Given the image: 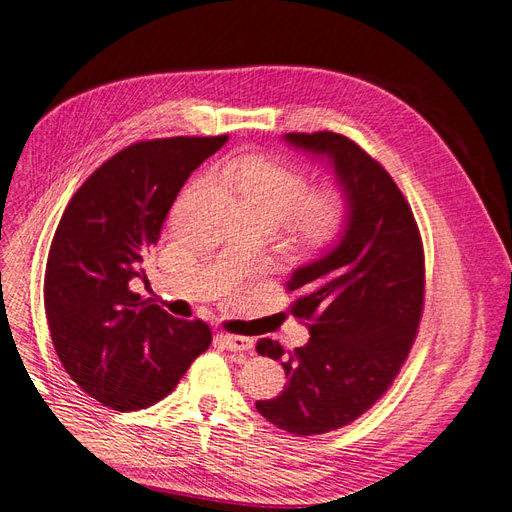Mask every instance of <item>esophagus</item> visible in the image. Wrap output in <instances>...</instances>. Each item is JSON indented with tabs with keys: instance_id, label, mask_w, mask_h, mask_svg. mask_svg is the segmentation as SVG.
<instances>
[{
	"instance_id": "34e87169",
	"label": "esophagus",
	"mask_w": 512,
	"mask_h": 512,
	"mask_svg": "<svg viewBox=\"0 0 512 512\" xmlns=\"http://www.w3.org/2000/svg\"><path fill=\"white\" fill-rule=\"evenodd\" d=\"M221 340L225 342V346L229 351H251L253 349V338H246V336H234V334H221Z\"/></svg>"
}]
</instances>
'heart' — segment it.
Listing matches in <instances>:
<instances>
[{
  "mask_svg": "<svg viewBox=\"0 0 512 512\" xmlns=\"http://www.w3.org/2000/svg\"><path fill=\"white\" fill-rule=\"evenodd\" d=\"M236 189L244 208H255L285 221L291 211L293 229L310 244H325L349 223L351 202L340 187L310 189V174L291 161L253 155L234 163Z\"/></svg>",
  "mask_w": 512,
  "mask_h": 512,
  "instance_id": "b5f03b06",
  "label": "heart"
}]
</instances>
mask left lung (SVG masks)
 Instances as JSON below:
<instances>
[{
    "label": "left lung",
    "mask_w": 512,
    "mask_h": 512,
    "mask_svg": "<svg viewBox=\"0 0 512 512\" xmlns=\"http://www.w3.org/2000/svg\"><path fill=\"white\" fill-rule=\"evenodd\" d=\"M285 140L325 155L351 202L340 242L285 285L298 293L289 310L310 340L293 351L257 342V353L287 374L276 398L255 404L259 415L278 430L315 436L359 419L400 374L423 315L425 257L410 204L364 148L334 131H293Z\"/></svg>",
    "instance_id": "8db88e82"
}]
</instances>
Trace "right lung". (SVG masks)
I'll use <instances>...</instances> for the list:
<instances>
[{
  "label": "right lung",
  "instance_id": "right-lung-1",
  "mask_svg": "<svg viewBox=\"0 0 512 512\" xmlns=\"http://www.w3.org/2000/svg\"><path fill=\"white\" fill-rule=\"evenodd\" d=\"M227 136L129 144L72 195L46 259L44 310L72 381L104 406L129 412L174 391L212 334L131 289L189 174Z\"/></svg>",
  "mask_w": 512,
  "mask_h": 512
}]
</instances>
